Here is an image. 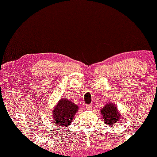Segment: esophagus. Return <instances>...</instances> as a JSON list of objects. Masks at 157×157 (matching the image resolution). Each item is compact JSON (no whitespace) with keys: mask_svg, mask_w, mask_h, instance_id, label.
<instances>
[{"mask_svg":"<svg viewBox=\"0 0 157 157\" xmlns=\"http://www.w3.org/2000/svg\"><path fill=\"white\" fill-rule=\"evenodd\" d=\"M86 109H87V110H92V105H86Z\"/></svg>","mask_w":157,"mask_h":157,"instance_id":"1","label":"esophagus"}]
</instances>
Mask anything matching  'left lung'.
<instances>
[{
	"label": "left lung",
	"instance_id": "left-lung-1",
	"mask_svg": "<svg viewBox=\"0 0 157 157\" xmlns=\"http://www.w3.org/2000/svg\"><path fill=\"white\" fill-rule=\"evenodd\" d=\"M100 111L103 121L108 126L114 125L115 123H119L121 121V113L117 109L114 103L107 102Z\"/></svg>",
	"mask_w": 157,
	"mask_h": 157
}]
</instances>
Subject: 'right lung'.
Instances as JSON below:
<instances>
[{"mask_svg":"<svg viewBox=\"0 0 157 157\" xmlns=\"http://www.w3.org/2000/svg\"><path fill=\"white\" fill-rule=\"evenodd\" d=\"M79 107L75 103L67 98L59 100L52 111L53 123L60 128H68L73 121Z\"/></svg>","mask_w":157,"mask_h":157,"instance_id":"right-lung-1","label":"right lung"}]
</instances>
